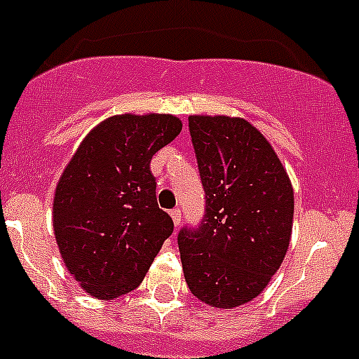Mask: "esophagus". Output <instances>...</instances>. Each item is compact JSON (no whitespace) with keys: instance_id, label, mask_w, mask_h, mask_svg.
<instances>
[{"instance_id":"1","label":"esophagus","mask_w":359,"mask_h":359,"mask_svg":"<svg viewBox=\"0 0 359 359\" xmlns=\"http://www.w3.org/2000/svg\"><path fill=\"white\" fill-rule=\"evenodd\" d=\"M170 216H172L173 225H175V226H179L180 223H182V214H180L179 209H173L172 212H170Z\"/></svg>"}]
</instances>
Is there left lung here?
<instances>
[{"mask_svg": "<svg viewBox=\"0 0 359 359\" xmlns=\"http://www.w3.org/2000/svg\"><path fill=\"white\" fill-rule=\"evenodd\" d=\"M191 142L205 189V217L180 230L186 283L209 306L255 299L289 250L294 189L271 143L239 116L191 115Z\"/></svg>", "mask_w": 359, "mask_h": 359, "instance_id": "left-lung-1", "label": "left lung"}]
</instances>
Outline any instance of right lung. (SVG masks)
<instances>
[{
  "label": "right lung",
  "mask_w": 359,
  "mask_h": 359,
  "mask_svg": "<svg viewBox=\"0 0 359 359\" xmlns=\"http://www.w3.org/2000/svg\"><path fill=\"white\" fill-rule=\"evenodd\" d=\"M173 115L109 116L70 157L55 189L53 229L63 264L95 299L140 285L173 221L159 209L152 156L177 138Z\"/></svg>",
  "instance_id": "add662e5"
}]
</instances>
